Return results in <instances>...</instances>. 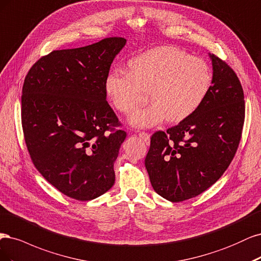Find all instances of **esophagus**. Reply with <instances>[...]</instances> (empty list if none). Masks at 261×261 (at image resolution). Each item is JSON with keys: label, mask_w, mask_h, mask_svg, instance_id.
<instances>
[{"label": "esophagus", "mask_w": 261, "mask_h": 261, "mask_svg": "<svg viewBox=\"0 0 261 261\" xmlns=\"http://www.w3.org/2000/svg\"><path fill=\"white\" fill-rule=\"evenodd\" d=\"M139 137L144 141L146 144H149V140H150V136L148 133H146V132H139Z\"/></svg>", "instance_id": "esophagus-1"}]
</instances>
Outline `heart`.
Wrapping results in <instances>:
<instances>
[{
  "label": "heart",
  "mask_w": 261,
  "mask_h": 261,
  "mask_svg": "<svg viewBox=\"0 0 261 261\" xmlns=\"http://www.w3.org/2000/svg\"><path fill=\"white\" fill-rule=\"evenodd\" d=\"M208 64L173 46H158L130 62V72L116 68L107 74L105 91L119 112L128 113L148 91L149 104L129 116L136 128H152L165 119L179 122L194 114L212 88Z\"/></svg>",
  "instance_id": "b5f03b06"
}]
</instances>
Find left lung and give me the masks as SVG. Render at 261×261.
I'll return each instance as SVG.
<instances>
[{"mask_svg":"<svg viewBox=\"0 0 261 261\" xmlns=\"http://www.w3.org/2000/svg\"><path fill=\"white\" fill-rule=\"evenodd\" d=\"M212 88L197 111L150 138L145 168L158 195L172 203L195 197L215 184L237 153L245 117L238 75L220 58Z\"/></svg>","mask_w":261,"mask_h":261,"instance_id":"1","label":"left lung"}]
</instances>
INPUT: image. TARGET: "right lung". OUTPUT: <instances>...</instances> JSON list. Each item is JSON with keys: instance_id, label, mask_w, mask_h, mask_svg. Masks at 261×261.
I'll use <instances>...</instances> for the list:
<instances>
[{"instance_id": "right-lung-1", "label": "right lung", "mask_w": 261, "mask_h": 261, "mask_svg": "<svg viewBox=\"0 0 261 261\" xmlns=\"http://www.w3.org/2000/svg\"><path fill=\"white\" fill-rule=\"evenodd\" d=\"M127 43L107 38L53 51L31 67L22 87L21 122L33 164L68 197L91 200L115 183L124 131L106 100L105 79Z\"/></svg>"}]
</instances>
